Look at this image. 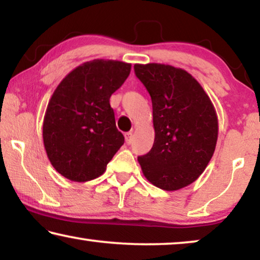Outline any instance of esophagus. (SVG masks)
Here are the masks:
<instances>
[{
  "mask_svg": "<svg viewBox=\"0 0 260 260\" xmlns=\"http://www.w3.org/2000/svg\"><path fill=\"white\" fill-rule=\"evenodd\" d=\"M124 137H125L126 144H131V143H133V134H131V133H126L125 135H124Z\"/></svg>",
  "mask_w": 260,
  "mask_h": 260,
  "instance_id": "esophagus-1",
  "label": "esophagus"
}]
</instances>
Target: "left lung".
Masks as SVG:
<instances>
[{
	"label": "left lung",
	"instance_id": "8db88e82",
	"mask_svg": "<svg viewBox=\"0 0 260 260\" xmlns=\"http://www.w3.org/2000/svg\"><path fill=\"white\" fill-rule=\"evenodd\" d=\"M136 77L152 103L155 141L138 157L149 182L163 190L189 186L204 173L218 140V116L208 94L182 69L136 63Z\"/></svg>",
	"mask_w": 260,
	"mask_h": 260
}]
</instances>
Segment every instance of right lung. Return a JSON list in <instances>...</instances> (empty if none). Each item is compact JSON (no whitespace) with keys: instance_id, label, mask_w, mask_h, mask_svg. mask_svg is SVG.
<instances>
[{"instance_id":"add662e5","label":"right lung","mask_w":260,"mask_h":260,"mask_svg":"<svg viewBox=\"0 0 260 260\" xmlns=\"http://www.w3.org/2000/svg\"><path fill=\"white\" fill-rule=\"evenodd\" d=\"M130 71L131 63L94 59L71 71L55 88L42 138L48 159L63 177L86 182L101 176L123 145L110 97Z\"/></svg>"}]
</instances>
